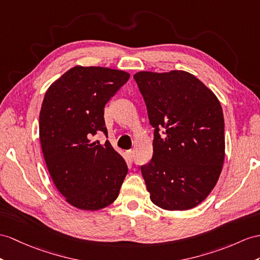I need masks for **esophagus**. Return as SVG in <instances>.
<instances>
[{
  "label": "esophagus",
  "mask_w": 260,
  "mask_h": 260,
  "mask_svg": "<svg viewBox=\"0 0 260 260\" xmlns=\"http://www.w3.org/2000/svg\"><path fill=\"white\" fill-rule=\"evenodd\" d=\"M126 156H128L129 161H134L135 160V152L132 151V150L126 151Z\"/></svg>",
  "instance_id": "esophagus-1"
}]
</instances>
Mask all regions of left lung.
<instances>
[{
  "instance_id": "obj_1",
  "label": "left lung",
  "mask_w": 260,
  "mask_h": 260,
  "mask_svg": "<svg viewBox=\"0 0 260 260\" xmlns=\"http://www.w3.org/2000/svg\"><path fill=\"white\" fill-rule=\"evenodd\" d=\"M134 78L154 128L152 159L140 167L152 203L168 211L193 208L212 192L223 168L219 101L186 72H140Z\"/></svg>"
}]
</instances>
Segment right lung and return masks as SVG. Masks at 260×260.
<instances>
[{
  "mask_svg": "<svg viewBox=\"0 0 260 260\" xmlns=\"http://www.w3.org/2000/svg\"><path fill=\"white\" fill-rule=\"evenodd\" d=\"M117 69L76 66L53 82L40 112V140L48 172L69 204L84 211L110 205L128 173L123 157L107 140L105 106L128 81Z\"/></svg>",
  "mask_w": 260,
  "mask_h": 260,
  "instance_id": "obj_1",
  "label": "right lung"
}]
</instances>
